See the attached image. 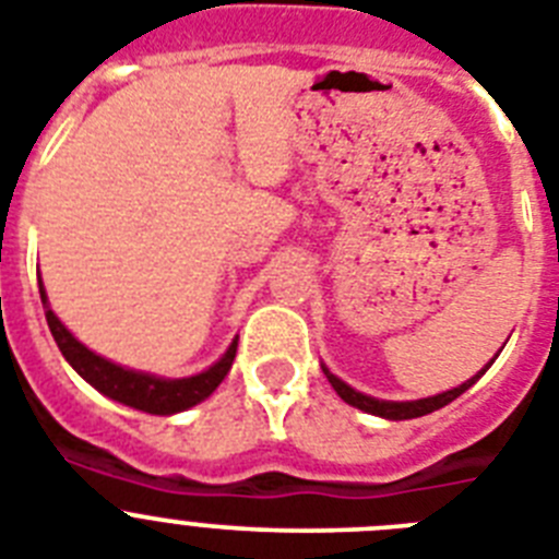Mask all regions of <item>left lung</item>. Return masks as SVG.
I'll use <instances>...</instances> for the list:
<instances>
[{"instance_id": "1", "label": "left lung", "mask_w": 559, "mask_h": 559, "mask_svg": "<svg viewBox=\"0 0 559 559\" xmlns=\"http://www.w3.org/2000/svg\"><path fill=\"white\" fill-rule=\"evenodd\" d=\"M491 367V364H489ZM486 367V369H489ZM483 369V372H486ZM480 372V374H483ZM323 374H326V381L332 383V389H335L337 395L344 397L349 406H358V409L369 412V415H381V417H389V420H409V417H420V415H429V412L440 409V406H447V403H452L454 397H461L463 392H466L472 383L480 378V374H475V378H468L466 383H461L457 389H449V392H443V395H435V397H424V401H406V403H395V401H374V397L369 395H360V392H355L352 386H346L344 381H337L335 374L330 372V369H323Z\"/></svg>"}]
</instances>
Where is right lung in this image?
I'll use <instances>...</instances> for the list:
<instances>
[{
    "label": "right lung",
    "instance_id": "obj_1",
    "mask_svg": "<svg viewBox=\"0 0 559 559\" xmlns=\"http://www.w3.org/2000/svg\"><path fill=\"white\" fill-rule=\"evenodd\" d=\"M41 301L48 307V298H45V289H41ZM48 318V326L53 332V341L59 344L62 355L68 358V364L82 374L84 381L96 386L102 395L112 397V401L124 403V406H133V409L150 412V415H173V412H185L195 403H201L204 397H210L215 392V386L227 378L233 360H236L238 341H233V346L227 349L215 367H210L207 372L192 374V378H181V381H164V378H153V374L133 372V369H121L110 360L98 358L96 352H91L84 344H79L76 337L70 335L62 326V321L53 316V312H45Z\"/></svg>",
    "mask_w": 559,
    "mask_h": 559
}]
</instances>
